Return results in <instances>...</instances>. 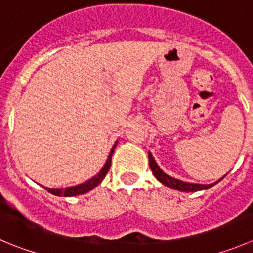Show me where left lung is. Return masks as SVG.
Masks as SVG:
<instances>
[{
  "mask_svg": "<svg viewBox=\"0 0 253 253\" xmlns=\"http://www.w3.org/2000/svg\"><path fill=\"white\" fill-rule=\"evenodd\" d=\"M148 158H149V167H151V170H152V173L154 174V176H156V178L158 179L162 184H164L166 186L176 189V190H180V192H198V190H203V189L211 188L212 185H215L216 183H219V181L222 179L221 178L219 181H216V183H214V184H209V185L185 183V181L178 180V179L171 178V176L167 175V174L164 173V171L162 170L158 166H157L156 161H154L151 153H148Z\"/></svg>",
  "mask_w": 253,
  "mask_h": 253,
  "instance_id": "8db88e82",
  "label": "left lung"
}]
</instances>
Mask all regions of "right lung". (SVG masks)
<instances>
[{
	"label": "right lung",
	"mask_w": 253,
	"mask_h": 253,
	"mask_svg": "<svg viewBox=\"0 0 253 253\" xmlns=\"http://www.w3.org/2000/svg\"><path fill=\"white\" fill-rule=\"evenodd\" d=\"M115 147H116V144L112 147L111 152H110L109 154V158H107V162L104 166V168L100 170V173L97 174V175H95L94 178H91L90 180L85 181V183L83 184H79V185L70 186V188H65V189H49V188H45V189L49 193H51V194L54 195H58V197H61V195H63V197H74V195H80V194H85V193H87L89 190H91L92 188L99 185V184L102 181V179L106 176L107 171H109L110 167H111V157H112V153H114Z\"/></svg>",
	"instance_id": "add662e5"
}]
</instances>
